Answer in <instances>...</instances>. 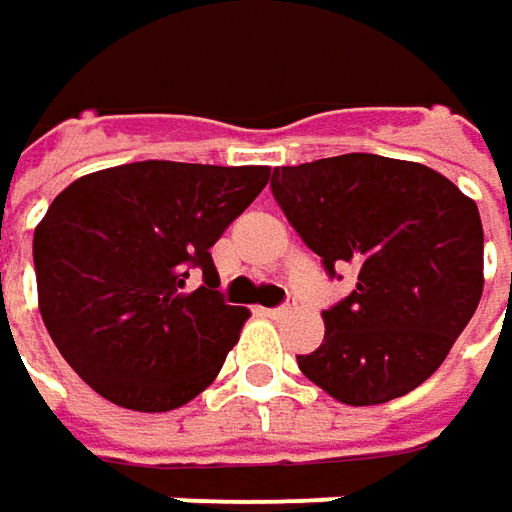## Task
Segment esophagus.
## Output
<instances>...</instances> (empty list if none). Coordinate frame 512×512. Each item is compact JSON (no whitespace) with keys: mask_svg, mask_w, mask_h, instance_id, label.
Instances as JSON below:
<instances>
[{"mask_svg":"<svg viewBox=\"0 0 512 512\" xmlns=\"http://www.w3.org/2000/svg\"><path fill=\"white\" fill-rule=\"evenodd\" d=\"M287 310H290V307H287V305H279V307H262V313H265V316H270V319H282V316H285Z\"/></svg>","mask_w":512,"mask_h":512,"instance_id":"obj_1","label":"esophagus"}]
</instances>
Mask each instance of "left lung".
Here are the masks:
<instances>
[{
	"label": "left lung",
	"mask_w": 512,
	"mask_h": 512,
	"mask_svg": "<svg viewBox=\"0 0 512 512\" xmlns=\"http://www.w3.org/2000/svg\"><path fill=\"white\" fill-rule=\"evenodd\" d=\"M270 190L330 276L359 270L327 307L325 342L299 370L353 407L416 390L447 359L484 287L479 207L433 168L344 153L273 168Z\"/></svg>",
	"instance_id": "1"
}]
</instances>
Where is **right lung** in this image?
<instances>
[{
  "instance_id": "obj_1",
  "label": "right lung",
  "mask_w": 512,
  "mask_h": 512,
  "mask_svg": "<svg viewBox=\"0 0 512 512\" xmlns=\"http://www.w3.org/2000/svg\"><path fill=\"white\" fill-rule=\"evenodd\" d=\"M270 168L133 162L76 179L33 233L39 313L108 402L165 413L213 382L250 316L225 305L210 247ZM203 273V285L189 279Z\"/></svg>"
}]
</instances>
